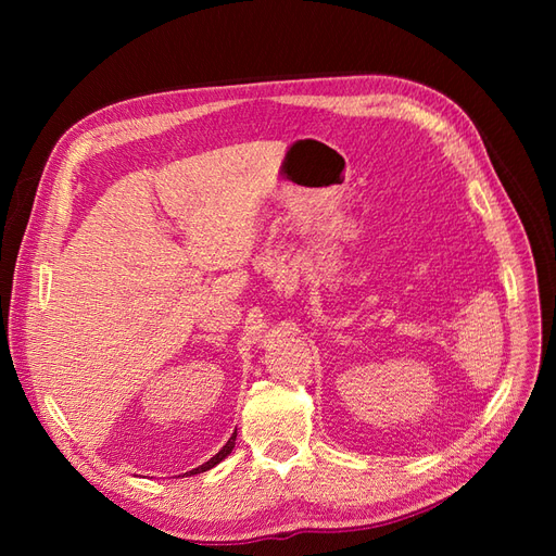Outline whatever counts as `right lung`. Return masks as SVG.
I'll return each instance as SVG.
<instances>
[{"mask_svg":"<svg viewBox=\"0 0 556 556\" xmlns=\"http://www.w3.org/2000/svg\"><path fill=\"white\" fill-rule=\"evenodd\" d=\"M233 445H237V431H233L231 433V439L223 445V450L220 452H217L215 454V457H211L206 464H201V466H197V468H192L190 470V473H185V476H197V473H204V470H211L213 466H217V464H220L225 457H227V454L233 450Z\"/></svg>","mask_w":556,"mask_h":556,"instance_id":"1","label":"right lung"}]
</instances>
